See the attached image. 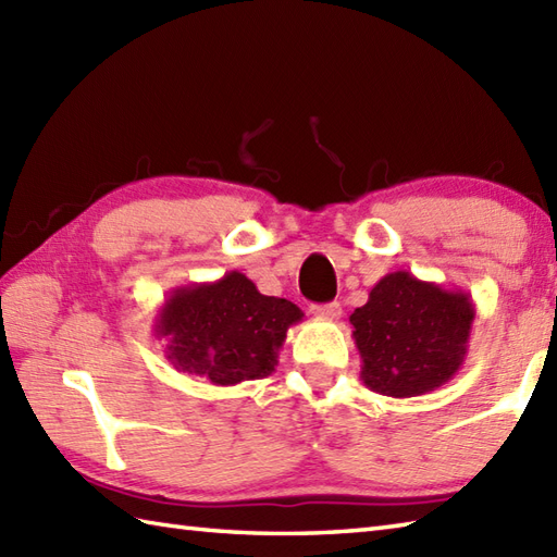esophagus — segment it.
Wrapping results in <instances>:
<instances>
[{
	"mask_svg": "<svg viewBox=\"0 0 557 557\" xmlns=\"http://www.w3.org/2000/svg\"><path fill=\"white\" fill-rule=\"evenodd\" d=\"M311 313L315 318H325V321H337L342 315V306L337 301H330V304H313L311 306Z\"/></svg>",
	"mask_w": 557,
	"mask_h": 557,
	"instance_id": "obj_1",
	"label": "esophagus"
}]
</instances>
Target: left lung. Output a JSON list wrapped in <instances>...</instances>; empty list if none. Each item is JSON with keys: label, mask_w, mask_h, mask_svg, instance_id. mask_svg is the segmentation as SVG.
Segmentation results:
<instances>
[{"label": "left lung", "mask_w": 557, "mask_h": 557, "mask_svg": "<svg viewBox=\"0 0 557 557\" xmlns=\"http://www.w3.org/2000/svg\"><path fill=\"white\" fill-rule=\"evenodd\" d=\"M474 318L467 292L389 272L349 315L363 385L399 399L445 385L465 363Z\"/></svg>", "instance_id": "obj_1"}]
</instances>
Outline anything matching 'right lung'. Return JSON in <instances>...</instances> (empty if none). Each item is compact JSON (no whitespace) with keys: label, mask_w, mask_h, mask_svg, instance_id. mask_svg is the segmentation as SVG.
<instances>
[{"label":"right lung","mask_w":557,"mask_h":557,"mask_svg":"<svg viewBox=\"0 0 557 557\" xmlns=\"http://www.w3.org/2000/svg\"><path fill=\"white\" fill-rule=\"evenodd\" d=\"M301 318L297 304L265 297L232 270L215 282L172 289L156 318V337L168 339L164 357L176 371L236 385L275 371L287 330Z\"/></svg>","instance_id":"right-lung-1"}]
</instances>
